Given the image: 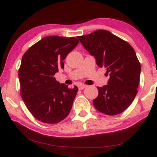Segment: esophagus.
Returning <instances> with one entry per match:
<instances>
[{
  "instance_id": "1",
  "label": "esophagus",
  "mask_w": 157,
  "mask_h": 157,
  "mask_svg": "<svg viewBox=\"0 0 157 157\" xmlns=\"http://www.w3.org/2000/svg\"><path fill=\"white\" fill-rule=\"evenodd\" d=\"M86 87H87V85H84V84H82V85H78L79 90H83V89L86 88Z\"/></svg>"
}]
</instances>
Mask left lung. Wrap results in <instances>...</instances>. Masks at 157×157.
<instances>
[{
	"mask_svg": "<svg viewBox=\"0 0 157 157\" xmlns=\"http://www.w3.org/2000/svg\"><path fill=\"white\" fill-rule=\"evenodd\" d=\"M85 49L96 59L99 67L109 75L108 84L97 87L98 95L93 101L97 110L114 116L124 112L138 93L141 67L132 47L109 31L99 29L78 36Z\"/></svg>",
	"mask_w": 157,
	"mask_h": 157,
	"instance_id": "left-lung-1",
	"label": "left lung"
}]
</instances>
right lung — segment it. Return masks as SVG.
Masks as SVG:
<instances>
[{
	"mask_svg": "<svg viewBox=\"0 0 157 157\" xmlns=\"http://www.w3.org/2000/svg\"><path fill=\"white\" fill-rule=\"evenodd\" d=\"M79 43L76 37L48 36L29 48L19 69L21 96L37 120L56 124L68 116L78 88L60 84L54 75Z\"/></svg>",
	"mask_w": 157,
	"mask_h": 157,
	"instance_id": "obj_1",
	"label": "right lung"
}]
</instances>
